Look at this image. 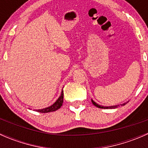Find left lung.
I'll return each mask as SVG.
<instances>
[{
  "label": "left lung",
  "instance_id": "left-lung-1",
  "mask_svg": "<svg viewBox=\"0 0 148 148\" xmlns=\"http://www.w3.org/2000/svg\"><path fill=\"white\" fill-rule=\"evenodd\" d=\"M92 104H94L95 106H96L97 107H98V108H101V109H115L117 108V107H120V104H118V105H115V106H109V107H106V106H102V105H99V104H98L97 103H96L95 102V101L93 100V99H92ZM128 102H125V103H123V104H120L121 106H124L125 105V104H127Z\"/></svg>",
  "mask_w": 148,
  "mask_h": 148
}]
</instances>
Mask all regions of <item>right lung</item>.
<instances>
[{"instance_id":"obj_1","label":"right lung","mask_w":148,"mask_h":148,"mask_svg":"<svg viewBox=\"0 0 148 148\" xmlns=\"http://www.w3.org/2000/svg\"><path fill=\"white\" fill-rule=\"evenodd\" d=\"M64 101V91L62 89V93H61L60 97L58 98L57 100L53 103L52 105H51L50 107H46V108L41 109V110H36L35 111L41 113H46V112H54L56 110H59L61 107L62 106Z\"/></svg>"}]
</instances>
